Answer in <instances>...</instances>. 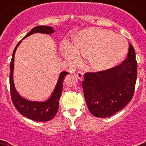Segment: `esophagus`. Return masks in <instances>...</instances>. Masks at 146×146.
Returning <instances> with one entry per match:
<instances>
[{"instance_id": "esophagus-1", "label": "esophagus", "mask_w": 146, "mask_h": 146, "mask_svg": "<svg viewBox=\"0 0 146 146\" xmlns=\"http://www.w3.org/2000/svg\"><path fill=\"white\" fill-rule=\"evenodd\" d=\"M76 76H77V77L78 79L81 80H82V78H83V73H82V72H77Z\"/></svg>"}]
</instances>
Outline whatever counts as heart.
I'll return each mask as SVG.
<instances>
[{
  "label": "heart",
  "instance_id": "obj_1",
  "mask_svg": "<svg viewBox=\"0 0 146 146\" xmlns=\"http://www.w3.org/2000/svg\"><path fill=\"white\" fill-rule=\"evenodd\" d=\"M66 57L78 61L80 55L90 57V65L96 72L110 69L119 64L127 52V42L123 36L110 31L89 28L81 31L75 38V47L62 45Z\"/></svg>",
  "mask_w": 146,
  "mask_h": 146
}]
</instances>
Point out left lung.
Wrapping results in <instances>:
<instances>
[{"label":"left lung","instance_id":"obj_1","mask_svg":"<svg viewBox=\"0 0 146 146\" xmlns=\"http://www.w3.org/2000/svg\"><path fill=\"white\" fill-rule=\"evenodd\" d=\"M137 77L135 51L130 44L127 58L120 65L85 74L82 89L89 111L97 118H108L120 111L133 97Z\"/></svg>","mask_w":146,"mask_h":146}]
</instances>
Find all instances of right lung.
Instances as JSON below:
<instances>
[{
	"label": "right lung",
	"mask_w": 146,
	"mask_h": 146,
	"mask_svg": "<svg viewBox=\"0 0 146 146\" xmlns=\"http://www.w3.org/2000/svg\"><path fill=\"white\" fill-rule=\"evenodd\" d=\"M55 32L53 28L46 25L36 26L31 29V31L25 36L23 39L36 33H45V34H52ZM22 39V40H23ZM22 40L17 44L15 50L13 51L12 58L10 63V75L9 85L10 93L12 102L17 110V111L25 116L26 118L39 122L48 121L54 118L58 112L59 108V99L61 96L63 90V83L64 77L69 74L66 72H62L58 77V80L55 86L53 92L51 94L48 99L44 102H33L30 101L25 98L22 97L15 88L14 80H13V72H14V62H15V54L18 46L22 42Z\"/></svg>",
	"instance_id": "right-lung-1"
}]
</instances>
